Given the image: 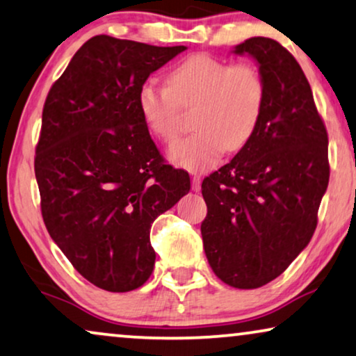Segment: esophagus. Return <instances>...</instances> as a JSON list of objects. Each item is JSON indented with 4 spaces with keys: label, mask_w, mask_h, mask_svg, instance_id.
Instances as JSON below:
<instances>
[{
    "label": "esophagus",
    "mask_w": 356,
    "mask_h": 356,
    "mask_svg": "<svg viewBox=\"0 0 356 356\" xmlns=\"http://www.w3.org/2000/svg\"><path fill=\"white\" fill-rule=\"evenodd\" d=\"M192 190L193 192H200L202 190V177L198 174H193L192 176Z\"/></svg>",
    "instance_id": "34e87169"
}]
</instances>
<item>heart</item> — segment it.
<instances>
[{
    "instance_id": "heart-1",
    "label": "heart",
    "mask_w": 356,
    "mask_h": 356,
    "mask_svg": "<svg viewBox=\"0 0 356 356\" xmlns=\"http://www.w3.org/2000/svg\"><path fill=\"white\" fill-rule=\"evenodd\" d=\"M168 87L154 80L142 83L138 111L153 135L172 142L180 130L179 104L198 103L197 132L174 142L169 161L193 172L216 166L226 149L237 152L250 142L261 121L266 83L253 64H230L209 54H192L168 74Z\"/></svg>"
}]
</instances>
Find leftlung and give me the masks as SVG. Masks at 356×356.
Masks as SVG:
<instances>
[{"mask_svg":"<svg viewBox=\"0 0 356 356\" xmlns=\"http://www.w3.org/2000/svg\"><path fill=\"white\" fill-rule=\"evenodd\" d=\"M232 53L258 63L266 103L250 142L203 180L202 237L222 282L258 289L280 276L313 237L329 184V142L312 87L282 44L253 37Z\"/></svg>","mask_w":356,"mask_h":356,"instance_id":"left-lung-1","label":"left lung"}]
</instances>
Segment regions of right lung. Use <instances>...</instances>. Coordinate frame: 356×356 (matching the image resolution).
Listing matches in <instances>:
<instances>
[{"label":"right lung","mask_w":356,"mask_h":356,"mask_svg":"<svg viewBox=\"0 0 356 356\" xmlns=\"http://www.w3.org/2000/svg\"><path fill=\"white\" fill-rule=\"evenodd\" d=\"M97 35L53 83L42 116L35 177L42 216L72 266L108 292L152 276V224L190 190L164 164L138 111L149 74L185 51Z\"/></svg>","instance_id":"right-lung-1"}]
</instances>
